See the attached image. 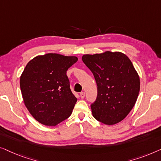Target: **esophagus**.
I'll return each instance as SVG.
<instances>
[{"mask_svg":"<svg viewBox=\"0 0 161 161\" xmlns=\"http://www.w3.org/2000/svg\"><path fill=\"white\" fill-rule=\"evenodd\" d=\"M85 92H80V98H85Z\"/></svg>","mask_w":161,"mask_h":161,"instance_id":"34e87169","label":"esophagus"}]
</instances>
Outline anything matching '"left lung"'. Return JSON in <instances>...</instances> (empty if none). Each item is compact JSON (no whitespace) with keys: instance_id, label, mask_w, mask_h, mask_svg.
<instances>
[{"instance_id":"left-lung-1","label":"left lung","mask_w":161,"mask_h":161,"mask_svg":"<svg viewBox=\"0 0 161 161\" xmlns=\"http://www.w3.org/2000/svg\"><path fill=\"white\" fill-rule=\"evenodd\" d=\"M81 59L98 86L96 101L90 106L92 115L105 125L119 123L132 110L139 93L140 79L133 63L120 52L87 54Z\"/></svg>"}]
</instances>
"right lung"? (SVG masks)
I'll list each match as a JSON object with an SVG mask.
<instances>
[{
  "label": "right lung",
  "instance_id": "obj_1",
  "mask_svg": "<svg viewBox=\"0 0 161 161\" xmlns=\"http://www.w3.org/2000/svg\"><path fill=\"white\" fill-rule=\"evenodd\" d=\"M77 60L76 56L48 53L28 63L20 76V89L25 105L38 123L55 126L71 114L77 99L66 71Z\"/></svg>",
  "mask_w": 161,
  "mask_h": 161
}]
</instances>
